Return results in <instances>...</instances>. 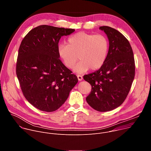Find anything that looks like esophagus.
<instances>
[{
    "instance_id": "esophagus-1",
    "label": "esophagus",
    "mask_w": 151,
    "mask_h": 151,
    "mask_svg": "<svg viewBox=\"0 0 151 151\" xmlns=\"http://www.w3.org/2000/svg\"><path fill=\"white\" fill-rule=\"evenodd\" d=\"M77 77H78V79L79 81H82V79H83L82 76L81 75H77Z\"/></svg>"
}]
</instances>
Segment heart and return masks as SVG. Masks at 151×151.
Here are the masks:
<instances>
[{"instance_id": "1", "label": "heart", "mask_w": 151, "mask_h": 151, "mask_svg": "<svg viewBox=\"0 0 151 151\" xmlns=\"http://www.w3.org/2000/svg\"><path fill=\"white\" fill-rule=\"evenodd\" d=\"M109 49V42L104 35L79 32L68 38L67 44L59 45L58 54L69 69L73 68L79 58L74 70L82 73L90 69H100L106 61Z\"/></svg>"}]
</instances>
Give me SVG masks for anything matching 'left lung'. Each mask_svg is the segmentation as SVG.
<instances>
[{
  "mask_svg": "<svg viewBox=\"0 0 151 151\" xmlns=\"http://www.w3.org/2000/svg\"><path fill=\"white\" fill-rule=\"evenodd\" d=\"M107 35L109 49L103 65L83 79L91 85L86 97L88 104L99 112L112 111L122 104L130 90L135 76L132 48L127 39L117 30L100 27Z\"/></svg>",
  "mask_w": 151,
  "mask_h": 151,
  "instance_id": "left-lung-1",
  "label": "left lung"
}]
</instances>
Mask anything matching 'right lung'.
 Returning a JSON list of instances; mask_svg holds the SVG:
<instances>
[{"label":"right lung","instance_id":"right-lung-1","mask_svg":"<svg viewBox=\"0 0 151 151\" xmlns=\"http://www.w3.org/2000/svg\"><path fill=\"white\" fill-rule=\"evenodd\" d=\"M73 32L72 29L41 25L31 30L21 41L17 76L26 100L42 111L51 112L60 108L78 82L58 54L61 37Z\"/></svg>","mask_w":151,"mask_h":151}]
</instances>
